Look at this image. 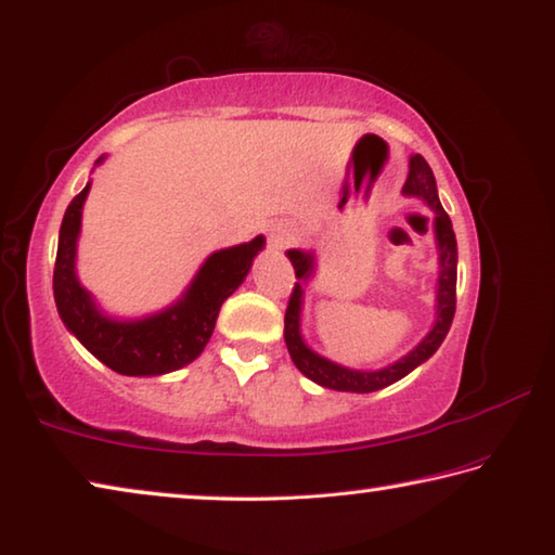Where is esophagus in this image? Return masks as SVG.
Wrapping results in <instances>:
<instances>
[{"mask_svg":"<svg viewBox=\"0 0 555 555\" xmlns=\"http://www.w3.org/2000/svg\"><path fill=\"white\" fill-rule=\"evenodd\" d=\"M295 241V233L289 229H283V225H278V229L270 231V245L272 248H287L289 243Z\"/></svg>","mask_w":555,"mask_h":555,"instance_id":"34e87169","label":"esophagus"}]
</instances>
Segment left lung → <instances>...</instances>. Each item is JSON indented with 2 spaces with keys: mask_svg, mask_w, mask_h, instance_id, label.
I'll return each mask as SVG.
<instances>
[{
  "mask_svg": "<svg viewBox=\"0 0 555 555\" xmlns=\"http://www.w3.org/2000/svg\"><path fill=\"white\" fill-rule=\"evenodd\" d=\"M403 194L408 196H421L425 204H428L435 211V241H438V253H440V275H438V317H435L433 330L428 332L417 347L405 353L403 359L390 363L386 369L378 371H357L339 366L330 359L314 353L307 344L302 341V334H299V312H302V283L312 275L314 270V256L305 250H287V258L295 268V283L293 295H289L287 310H285V344L289 357H293L295 366L302 371V374L332 390H349V393H371V390L386 388L403 376L411 374L413 369L421 366L423 361H428L442 339L448 337L452 317H455V302H457V241L455 231H452L450 216L444 214V208L438 198V186H435V177L428 162H425L421 154L411 157V171H408Z\"/></svg>",
  "mask_w": 555,
  "mask_h": 555,
  "instance_id": "8db88e82",
  "label": "left lung"
}]
</instances>
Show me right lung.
Wrapping results in <instances>:
<instances>
[{"label":"right lung","instance_id":"obj_1","mask_svg":"<svg viewBox=\"0 0 555 555\" xmlns=\"http://www.w3.org/2000/svg\"><path fill=\"white\" fill-rule=\"evenodd\" d=\"M98 162H103V157ZM88 192L90 184L73 196L59 233L53 297L63 324L95 359L122 376H159L186 366L211 339L221 305L248 275L253 258L258 256L266 238L258 235L250 243L208 256L194 283L165 312L144 320L117 322L98 310L76 275V241Z\"/></svg>","mask_w":555,"mask_h":555}]
</instances>
